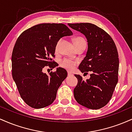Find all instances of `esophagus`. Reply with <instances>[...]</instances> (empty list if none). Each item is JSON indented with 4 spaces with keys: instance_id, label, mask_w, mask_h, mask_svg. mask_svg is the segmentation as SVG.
Returning a JSON list of instances; mask_svg holds the SVG:
<instances>
[{
    "instance_id": "1",
    "label": "esophagus",
    "mask_w": 132,
    "mask_h": 132,
    "mask_svg": "<svg viewBox=\"0 0 132 132\" xmlns=\"http://www.w3.org/2000/svg\"><path fill=\"white\" fill-rule=\"evenodd\" d=\"M68 76H72V75H73V74H72V72H69V71H68Z\"/></svg>"
}]
</instances>
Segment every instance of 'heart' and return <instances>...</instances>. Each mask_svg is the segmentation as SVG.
<instances>
[{
    "label": "heart",
    "mask_w": 132,
    "mask_h": 132,
    "mask_svg": "<svg viewBox=\"0 0 132 132\" xmlns=\"http://www.w3.org/2000/svg\"><path fill=\"white\" fill-rule=\"evenodd\" d=\"M61 40H60L57 42L55 48L56 51H57V50H58L59 46H60V42H61ZM75 43L76 47H77L83 43H86V42L85 39L83 38L82 37H78L75 38ZM77 64H78V62L74 61V60H71V59H69V58H64L63 59V60H61L60 62V66L62 68H64V69H68V70H72V69H73L74 68L76 67V66Z\"/></svg>",
    "instance_id": "1"
}]
</instances>
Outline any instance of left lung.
Wrapping results in <instances>:
<instances>
[{"instance_id": "obj_1", "label": "left lung", "mask_w": 132, "mask_h": 132, "mask_svg": "<svg viewBox=\"0 0 132 132\" xmlns=\"http://www.w3.org/2000/svg\"><path fill=\"white\" fill-rule=\"evenodd\" d=\"M68 25L83 33L88 43L86 56L79 69L82 73L90 71V78L84 81L81 76L75 75L78 82L74 89V96L81 105L99 109L109 102L117 84L119 60L116 45L108 33L94 24Z\"/></svg>"}]
</instances>
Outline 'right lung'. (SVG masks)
<instances>
[{"instance_id":"obj_1","label":"right lung","mask_w":132,"mask_h":132,"mask_svg":"<svg viewBox=\"0 0 132 132\" xmlns=\"http://www.w3.org/2000/svg\"><path fill=\"white\" fill-rule=\"evenodd\" d=\"M72 33L64 24L41 23L25 30L16 40L12 54V73L20 97L30 107L43 108L56 99L67 71L59 68L48 75L43 69H53L58 65L53 59L57 42Z\"/></svg>"}]
</instances>
